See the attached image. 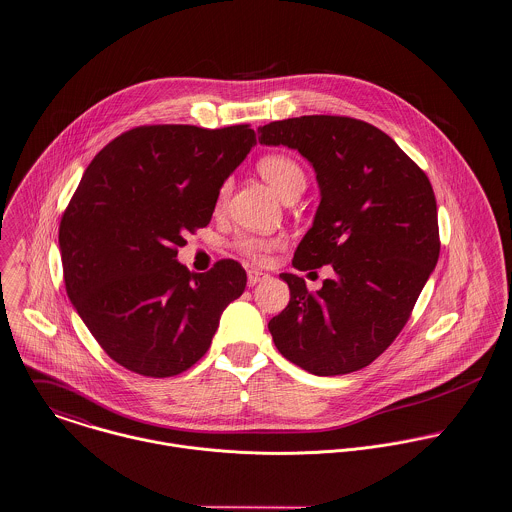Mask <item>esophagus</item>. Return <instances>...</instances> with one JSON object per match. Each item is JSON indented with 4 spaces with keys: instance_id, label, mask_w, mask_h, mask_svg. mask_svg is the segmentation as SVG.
Wrapping results in <instances>:
<instances>
[{
    "instance_id": "1",
    "label": "esophagus",
    "mask_w": 512,
    "mask_h": 512,
    "mask_svg": "<svg viewBox=\"0 0 512 512\" xmlns=\"http://www.w3.org/2000/svg\"><path fill=\"white\" fill-rule=\"evenodd\" d=\"M265 279H267V273H263V271H259V269L247 271V285H249V287H255L257 283H261V281H265Z\"/></svg>"
}]
</instances>
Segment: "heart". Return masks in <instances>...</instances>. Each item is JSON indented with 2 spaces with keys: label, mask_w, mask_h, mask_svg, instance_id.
I'll return each mask as SVG.
<instances>
[{
  "label": "heart",
  "mask_w": 512,
  "mask_h": 512,
  "mask_svg": "<svg viewBox=\"0 0 512 512\" xmlns=\"http://www.w3.org/2000/svg\"><path fill=\"white\" fill-rule=\"evenodd\" d=\"M257 170L265 178V182L283 200H287L289 196H295V194L301 196L305 186H307V176H305L301 164L295 158L287 156V154H267V156H263L257 164ZM225 192H227V186L221 188L219 198H223ZM237 247L249 259L263 261L277 247V239L259 237V235H245L237 241Z\"/></svg>",
  "instance_id": "1"
}]
</instances>
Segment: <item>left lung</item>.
Returning <instances> with one entry per match:
<instances>
[{
	"label": "left lung",
	"instance_id": "1",
	"mask_svg": "<svg viewBox=\"0 0 512 512\" xmlns=\"http://www.w3.org/2000/svg\"><path fill=\"white\" fill-rule=\"evenodd\" d=\"M265 146L299 150L316 172L320 204L299 243V271L332 265L310 293L281 273L287 308L269 320L277 350L314 376L372 364L402 332L439 259L433 188L425 172L380 128L312 114L257 130Z\"/></svg>",
	"mask_w": 512,
	"mask_h": 512
}]
</instances>
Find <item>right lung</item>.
<instances>
[{"label": "right lung", "instance_id": "add662e5", "mask_svg": "<svg viewBox=\"0 0 512 512\" xmlns=\"http://www.w3.org/2000/svg\"><path fill=\"white\" fill-rule=\"evenodd\" d=\"M257 144L249 124L138 126L95 156L67 205L59 249L67 295L104 352L140 376L192 368L243 295L233 259L190 273L186 231L205 227L223 182Z\"/></svg>", "mask_w": 512, "mask_h": 512}]
</instances>
